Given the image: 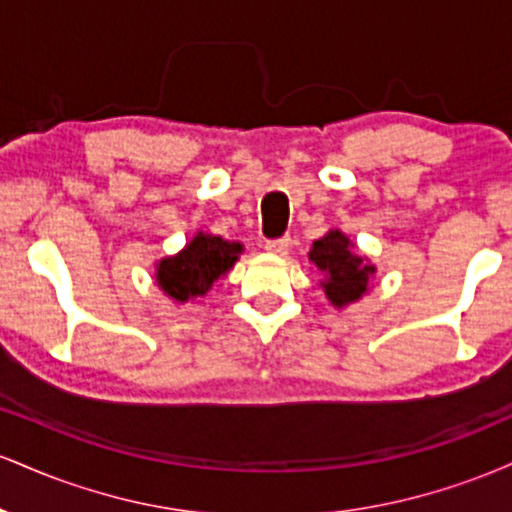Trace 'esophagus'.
<instances>
[{
  "label": "esophagus",
  "instance_id": "esophagus-1",
  "mask_svg": "<svg viewBox=\"0 0 512 512\" xmlns=\"http://www.w3.org/2000/svg\"><path fill=\"white\" fill-rule=\"evenodd\" d=\"M264 248H267V252H272V255H289V250H291V238L267 240V243H264Z\"/></svg>",
  "mask_w": 512,
  "mask_h": 512
}]
</instances>
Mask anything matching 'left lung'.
Listing matches in <instances>:
<instances>
[{"mask_svg":"<svg viewBox=\"0 0 512 512\" xmlns=\"http://www.w3.org/2000/svg\"><path fill=\"white\" fill-rule=\"evenodd\" d=\"M308 257L325 274L320 286L334 308L356 303L368 291L370 276L375 274L373 264L358 255L354 243L337 228L315 240Z\"/></svg>","mask_w":512,"mask_h":512,"instance_id":"left-lung-1","label":"left lung"}]
</instances>
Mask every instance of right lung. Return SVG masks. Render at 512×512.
Listing matches in <instances>:
<instances>
[{"instance_id":"right-lung-1","label":"right lung","mask_w":512,"mask_h":512,"mask_svg":"<svg viewBox=\"0 0 512 512\" xmlns=\"http://www.w3.org/2000/svg\"><path fill=\"white\" fill-rule=\"evenodd\" d=\"M243 245L221 236L197 233L178 255L163 257L156 264V284L178 303L204 296L221 276L231 272Z\"/></svg>"}]
</instances>
